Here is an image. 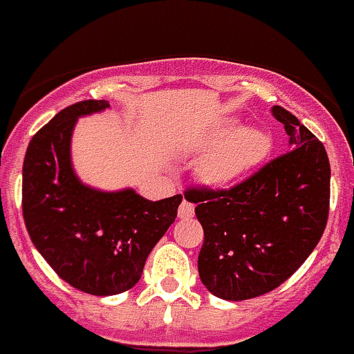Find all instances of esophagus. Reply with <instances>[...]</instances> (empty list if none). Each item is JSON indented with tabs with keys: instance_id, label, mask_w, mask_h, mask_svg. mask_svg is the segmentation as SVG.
I'll use <instances>...</instances> for the list:
<instances>
[{
	"instance_id": "obj_1",
	"label": "esophagus",
	"mask_w": 354,
	"mask_h": 354,
	"mask_svg": "<svg viewBox=\"0 0 354 354\" xmlns=\"http://www.w3.org/2000/svg\"><path fill=\"white\" fill-rule=\"evenodd\" d=\"M195 214V208L192 203H188V201H183L179 206V217L180 219H190V217H194Z\"/></svg>"
}]
</instances>
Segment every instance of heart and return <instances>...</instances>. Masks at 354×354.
<instances>
[{
	"label": "heart",
	"mask_w": 354,
	"mask_h": 354,
	"mask_svg": "<svg viewBox=\"0 0 354 354\" xmlns=\"http://www.w3.org/2000/svg\"><path fill=\"white\" fill-rule=\"evenodd\" d=\"M232 126L234 124L228 122L217 129L212 135L210 142H216L226 132L232 131ZM268 149H270V137L263 129L254 126L237 128L221 143L216 144L210 151H206L199 162V174L208 185H230L241 175L256 168L267 157Z\"/></svg>",
	"instance_id": "heart-1"
}]
</instances>
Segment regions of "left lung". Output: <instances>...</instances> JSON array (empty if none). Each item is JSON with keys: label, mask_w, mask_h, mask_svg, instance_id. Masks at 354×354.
I'll return each mask as SVG.
<instances>
[{"label": "left lung", "mask_w": 354, "mask_h": 354, "mask_svg": "<svg viewBox=\"0 0 354 354\" xmlns=\"http://www.w3.org/2000/svg\"><path fill=\"white\" fill-rule=\"evenodd\" d=\"M290 151L230 190L190 188L186 201L205 230L201 281L214 296L241 301L289 279L320 241L329 216L330 166L324 144L279 106Z\"/></svg>", "instance_id": "1"}]
</instances>
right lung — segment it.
<instances>
[{"mask_svg": "<svg viewBox=\"0 0 354 354\" xmlns=\"http://www.w3.org/2000/svg\"><path fill=\"white\" fill-rule=\"evenodd\" d=\"M109 107L84 100L62 109L29 142L21 206L34 247L64 281L93 296L129 290L177 217L183 195L148 201L131 188L84 185L71 162L76 120Z\"/></svg>", "mask_w": 354, "mask_h": 354, "instance_id": "1", "label": "right lung"}]
</instances>
